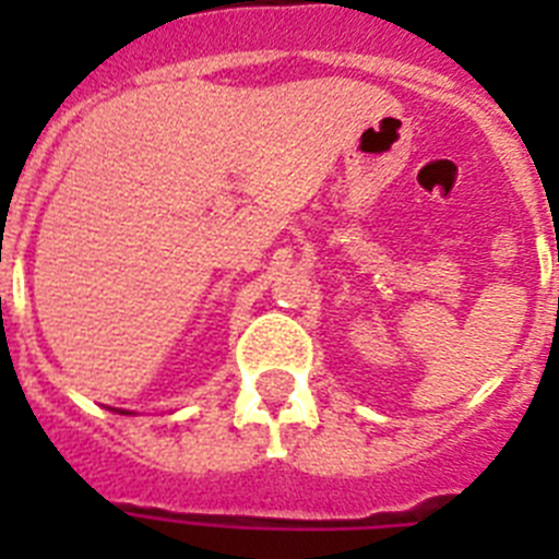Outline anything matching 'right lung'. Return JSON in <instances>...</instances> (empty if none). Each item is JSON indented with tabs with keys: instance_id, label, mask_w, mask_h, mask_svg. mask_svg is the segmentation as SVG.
<instances>
[{
	"instance_id": "obj_1",
	"label": "right lung",
	"mask_w": 559,
	"mask_h": 559,
	"mask_svg": "<svg viewBox=\"0 0 559 559\" xmlns=\"http://www.w3.org/2000/svg\"><path fill=\"white\" fill-rule=\"evenodd\" d=\"M111 412H120V414H131V412H126V408H111Z\"/></svg>"
}]
</instances>
